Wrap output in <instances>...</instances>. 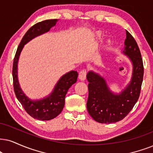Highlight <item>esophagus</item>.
I'll use <instances>...</instances> for the list:
<instances>
[{
  "label": "esophagus",
  "mask_w": 153,
  "mask_h": 153,
  "mask_svg": "<svg viewBox=\"0 0 153 153\" xmlns=\"http://www.w3.org/2000/svg\"><path fill=\"white\" fill-rule=\"evenodd\" d=\"M86 75H87V71L85 69H82V70H81L80 71V73H79L78 77L81 80H84L86 78Z\"/></svg>",
  "instance_id": "1"
}]
</instances>
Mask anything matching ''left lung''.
Wrapping results in <instances>:
<instances>
[{
    "label": "left lung",
    "instance_id": "obj_1",
    "mask_svg": "<svg viewBox=\"0 0 153 153\" xmlns=\"http://www.w3.org/2000/svg\"><path fill=\"white\" fill-rule=\"evenodd\" d=\"M123 52L133 63L132 78L127 88L119 94L112 93L103 78L92 71L87 75L88 99L87 109L94 121L102 123H115L128 114L138 101L143 80V59L133 36L126 30Z\"/></svg>",
    "mask_w": 153,
    "mask_h": 153
}]
</instances>
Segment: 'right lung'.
Segmentation results:
<instances>
[{
  "label": "right lung",
  "instance_id": "right-lung-1",
  "mask_svg": "<svg viewBox=\"0 0 153 153\" xmlns=\"http://www.w3.org/2000/svg\"><path fill=\"white\" fill-rule=\"evenodd\" d=\"M56 19L46 20L36 23L31 27L21 40L13 61V88L16 97L29 115L34 119L42 121H48L53 119L62 111L65 104V94L71 86L76 82L78 73L77 71H72L63 75L49 97L41 100L32 101L25 96L19 85L17 80V62L20 52L25 44L36 36L49 31L50 29L56 25Z\"/></svg>",
  "mask_w": 153,
  "mask_h": 153
}]
</instances>
